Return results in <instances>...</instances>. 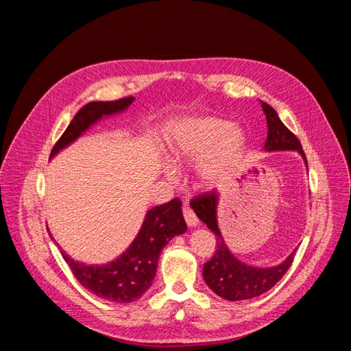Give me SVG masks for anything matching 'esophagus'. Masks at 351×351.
<instances>
[{
  "label": "esophagus",
  "mask_w": 351,
  "mask_h": 351,
  "mask_svg": "<svg viewBox=\"0 0 351 351\" xmlns=\"http://www.w3.org/2000/svg\"><path fill=\"white\" fill-rule=\"evenodd\" d=\"M183 215H184V219H186L189 227H196L197 226L199 219H197V217H196V214H195L192 208L184 206L183 208Z\"/></svg>",
  "instance_id": "obj_1"
}]
</instances>
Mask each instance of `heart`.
<instances>
[{
  "mask_svg": "<svg viewBox=\"0 0 351 351\" xmlns=\"http://www.w3.org/2000/svg\"><path fill=\"white\" fill-rule=\"evenodd\" d=\"M244 147L241 129L215 117H199L180 124L169 139V158L174 165L197 164V176L210 184L236 167ZM167 176L174 180L173 168Z\"/></svg>",
  "mask_w": 351,
  "mask_h": 351,
  "instance_id": "b5f03b06",
  "label": "heart"
}]
</instances>
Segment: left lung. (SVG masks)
Wrapping results in <instances>:
<instances>
[{"mask_svg":"<svg viewBox=\"0 0 351 351\" xmlns=\"http://www.w3.org/2000/svg\"><path fill=\"white\" fill-rule=\"evenodd\" d=\"M262 108L268 123V137L265 142V151H299L307 165L300 141L284 125L277 111L269 107L267 102H262ZM217 190L202 193L190 202V206L196 212L197 218L205 222L217 237L215 254L204 265L205 282L215 294L231 302L249 300L267 293L289 271L294 261V252L282 263L271 268H254L240 262L228 250L224 239L221 236L217 222Z\"/></svg>","mask_w":351,"mask_h":351,"instance_id":"obj_1","label":"left lung"}]
</instances>
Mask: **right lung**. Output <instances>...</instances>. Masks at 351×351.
<instances>
[{"mask_svg": "<svg viewBox=\"0 0 351 351\" xmlns=\"http://www.w3.org/2000/svg\"><path fill=\"white\" fill-rule=\"evenodd\" d=\"M133 101V97H127L117 101H95L84 105L52 147L49 158L76 141L104 115L124 111ZM186 230L182 200L176 197L147 210L139 234L119 259L107 265H86L73 261L62 250L61 254L84 289L108 302L130 303L141 299L152 285L159 253L165 244L174 236L183 234Z\"/></svg>", "mask_w": 351, "mask_h": 351, "instance_id": "1", "label": "right lung"}]
</instances>
